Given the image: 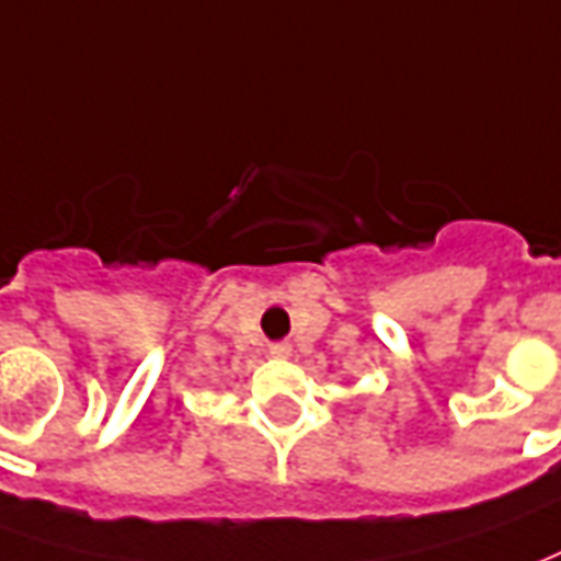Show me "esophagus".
<instances>
[{"instance_id":"obj_1","label":"esophagus","mask_w":561,"mask_h":561,"mask_svg":"<svg viewBox=\"0 0 561 561\" xmlns=\"http://www.w3.org/2000/svg\"><path fill=\"white\" fill-rule=\"evenodd\" d=\"M270 355H273V358H288V355H291V346H288V343H273V346H270Z\"/></svg>"}]
</instances>
